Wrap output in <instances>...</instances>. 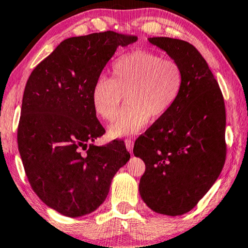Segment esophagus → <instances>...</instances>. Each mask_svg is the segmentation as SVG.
Listing matches in <instances>:
<instances>
[{
  "mask_svg": "<svg viewBox=\"0 0 248 248\" xmlns=\"http://www.w3.org/2000/svg\"><path fill=\"white\" fill-rule=\"evenodd\" d=\"M133 144H134V142L132 141L131 139H126V140H125V147H126L128 152H132V149H133Z\"/></svg>",
  "mask_w": 248,
  "mask_h": 248,
  "instance_id": "1",
  "label": "esophagus"
}]
</instances>
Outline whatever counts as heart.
I'll list each match as a JSON object with an SVG mask.
<instances>
[{"label":"heart","instance_id":"1","mask_svg":"<svg viewBox=\"0 0 248 248\" xmlns=\"http://www.w3.org/2000/svg\"><path fill=\"white\" fill-rule=\"evenodd\" d=\"M184 87V72L174 60L149 50L123 54L111 64V79L98 78L91 91L93 110L111 121L125 96L127 104L109 127L111 138L130 137L158 120L177 103Z\"/></svg>","mask_w":248,"mask_h":248}]
</instances>
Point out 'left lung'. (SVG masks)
I'll return each instance as SVG.
<instances>
[{
  "instance_id": "1",
  "label": "left lung",
  "mask_w": 248,
  "mask_h": 248,
  "mask_svg": "<svg viewBox=\"0 0 248 248\" xmlns=\"http://www.w3.org/2000/svg\"><path fill=\"white\" fill-rule=\"evenodd\" d=\"M181 64L184 87L177 103L137 139L133 154L145 164L141 198L155 212L191 211L215 184L226 160L225 100L198 49L181 39L149 38Z\"/></svg>"
}]
</instances>
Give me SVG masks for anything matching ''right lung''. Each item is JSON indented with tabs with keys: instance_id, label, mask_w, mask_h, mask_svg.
Returning <instances> with one entry per match:
<instances>
[{
	"instance_id": "obj_1",
	"label": "right lung",
	"mask_w": 248,
	"mask_h": 248,
	"mask_svg": "<svg viewBox=\"0 0 248 248\" xmlns=\"http://www.w3.org/2000/svg\"><path fill=\"white\" fill-rule=\"evenodd\" d=\"M137 39L115 31L71 37L27 81L19 152L33 192L61 215L76 218L94 211L107 198L115 174L130 159L121 140L91 144L105 133L91 91L117 47Z\"/></svg>"
}]
</instances>
